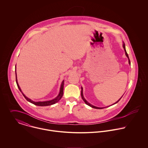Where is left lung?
<instances>
[{
    "mask_svg": "<svg viewBox=\"0 0 148 148\" xmlns=\"http://www.w3.org/2000/svg\"><path fill=\"white\" fill-rule=\"evenodd\" d=\"M123 48H124V51H125V55L127 56V59H128V60H129V64L130 65V60H129V56H128V55H127V51H126V49H125V44H124V42L123 43ZM81 95H82V99L83 100V101H84L85 103L86 104V105H88V106H90V107H92V108H95V109H103V108H107V107H108V106H107V107H103V108H100V107H97V106H93V105H92L91 104H90L89 103H88L85 99L84 97V96H83V87L82 86V93H81ZM122 96V97H123ZM122 97L117 101H116L115 103H114L113 104H112V106H113V105H114V104H116V103H117L119 101H120V100L122 98Z\"/></svg>",
    "mask_w": 148,
    "mask_h": 148,
    "instance_id": "obj_1",
    "label": "left lung"
}]
</instances>
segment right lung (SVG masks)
Instances as JSON below:
<instances>
[{"mask_svg":"<svg viewBox=\"0 0 148 148\" xmlns=\"http://www.w3.org/2000/svg\"><path fill=\"white\" fill-rule=\"evenodd\" d=\"M16 65H15V74H16V84L18 85V87L19 89V90L21 92V93L23 94V96L25 97V99L29 103L35 105V106H51V105H53V104H55V103H58L62 97L63 95V89H64V80H63L61 84V86H60V92H59V95H58V96L56 97H55V99L51 100H49V101H32V100H31L30 99L28 98L27 97H26L24 93L22 92L21 91V89L19 85L18 84V80H17V75H16Z\"/></svg>","mask_w":148,"mask_h":148,"instance_id":"obj_1","label":"right lung"}]
</instances>
